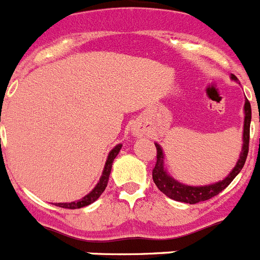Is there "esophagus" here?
I'll return each instance as SVG.
<instances>
[{
    "label": "esophagus",
    "instance_id": "34e87169",
    "mask_svg": "<svg viewBox=\"0 0 260 260\" xmlns=\"http://www.w3.org/2000/svg\"><path fill=\"white\" fill-rule=\"evenodd\" d=\"M132 133L136 137H142V136L149 135V129L144 125H135V127H132Z\"/></svg>",
    "mask_w": 260,
    "mask_h": 260
}]
</instances>
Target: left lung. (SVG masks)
Here are the masks:
<instances>
[{
    "instance_id": "1",
    "label": "left lung",
    "mask_w": 260,
    "mask_h": 260,
    "mask_svg": "<svg viewBox=\"0 0 260 260\" xmlns=\"http://www.w3.org/2000/svg\"><path fill=\"white\" fill-rule=\"evenodd\" d=\"M231 79L237 81V78L235 75H231ZM244 133H242V149H241L240 156L233 167V170L224 177L223 180L212 184H207V185H186L182 184L179 180L174 179L167 172V168L165 166V153H163L162 146L155 142L156 147V163L155 167L153 170V180L155 182V185L162 193H165L168 198L179 202H185L194 205V203L202 202V201H207L210 198L215 197L217 194L223 191L226 186L233 181L236 176L241 172L242 167H244L245 162H246L247 153H249V140H250V123H251V106L250 102L247 101V98L245 100L244 106Z\"/></svg>"
}]
</instances>
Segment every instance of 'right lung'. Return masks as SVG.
<instances>
[{"mask_svg": "<svg viewBox=\"0 0 260 260\" xmlns=\"http://www.w3.org/2000/svg\"><path fill=\"white\" fill-rule=\"evenodd\" d=\"M121 146H123V145L118 144L116 146H114L113 149L110 150L109 155H107V159H106V163H105L104 171H102V175L101 177H100V181L97 182V185L93 188L92 191H89V193L86 194L85 197L80 198L79 201H74V202H66V203H55V206H59V207H63V209H81V207H85V206L90 205V203H93L94 201H97L98 198H100V196L104 193L105 189H106L110 172H111V167H113L114 159H115L116 155L119 154Z\"/></svg>", "mask_w": 260, "mask_h": 260, "instance_id": "add662e5", "label": "right lung"}]
</instances>
